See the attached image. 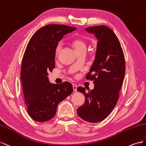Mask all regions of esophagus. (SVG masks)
I'll list each match as a JSON object with an SVG mask.
<instances>
[{"instance_id":"1","label":"esophagus","mask_w":146,"mask_h":146,"mask_svg":"<svg viewBox=\"0 0 146 146\" xmlns=\"http://www.w3.org/2000/svg\"><path fill=\"white\" fill-rule=\"evenodd\" d=\"M73 91L74 92H76L77 91V86L75 84H73Z\"/></svg>"}]
</instances>
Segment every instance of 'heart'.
Returning a JSON list of instances; mask_svg holds the SVG:
<instances>
[{
  "label": "heart",
  "instance_id": "obj_1",
  "mask_svg": "<svg viewBox=\"0 0 146 146\" xmlns=\"http://www.w3.org/2000/svg\"><path fill=\"white\" fill-rule=\"evenodd\" d=\"M70 44L72 46L73 48L74 49L76 52L83 51L86 49L87 48V43L86 41L80 38H73L71 40ZM62 49V44L59 43L55 48V55L57 56L59 54V53Z\"/></svg>",
  "mask_w": 146,
  "mask_h": 146
}]
</instances>
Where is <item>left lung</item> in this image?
Segmentation results:
<instances>
[{
    "label": "left lung",
    "mask_w": 146,
    "mask_h": 146,
    "mask_svg": "<svg viewBox=\"0 0 146 146\" xmlns=\"http://www.w3.org/2000/svg\"><path fill=\"white\" fill-rule=\"evenodd\" d=\"M86 31L94 34L98 40L95 60L86 77L94 81V88L87 92L84 87H78L86 100L77 113L86 121L96 123L107 117L117 102L125 61L120 41L110 28L102 25L88 27Z\"/></svg>",
    "instance_id": "left-lung-1"
}]
</instances>
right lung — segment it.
<instances>
[{"instance_id": "add662e5", "label": "right lung", "mask_w": 146, "mask_h": 146, "mask_svg": "<svg viewBox=\"0 0 146 146\" xmlns=\"http://www.w3.org/2000/svg\"><path fill=\"white\" fill-rule=\"evenodd\" d=\"M76 29L62 24L46 25L29 41L23 58L21 79L27 113L35 121L43 122L54 117L58 104L73 90L69 82L51 84L48 75L55 68L58 42Z\"/></svg>"}]
</instances>
